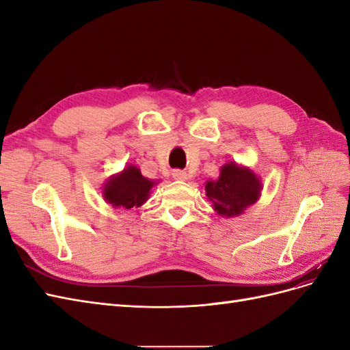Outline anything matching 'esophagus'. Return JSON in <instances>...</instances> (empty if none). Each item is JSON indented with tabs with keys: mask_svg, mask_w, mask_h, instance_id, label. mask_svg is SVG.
<instances>
[{
	"mask_svg": "<svg viewBox=\"0 0 350 350\" xmlns=\"http://www.w3.org/2000/svg\"><path fill=\"white\" fill-rule=\"evenodd\" d=\"M172 176L175 179H179V181H184V179H187V172L181 171V169H175V171L172 172Z\"/></svg>",
	"mask_w": 350,
	"mask_h": 350,
	"instance_id": "34e87169",
	"label": "esophagus"
}]
</instances>
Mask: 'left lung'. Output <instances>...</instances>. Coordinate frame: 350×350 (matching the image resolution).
Segmentation results:
<instances>
[{"instance_id": "obj_1", "label": "left lung", "mask_w": 350, "mask_h": 350, "mask_svg": "<svg viewBox=\"0 0 350 350\" xmlns=\"http://www.w3.org/2000/svg\"><path fill=\"white\" fill-rule=\"evenodd\" d=\"M260 179L250 169L229 162L221 166L219 179L207 181L206 196L220 216H238L260 196Z\"/></svg>"}]
</instances>
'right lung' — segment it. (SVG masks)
<instances>
[{
  "mask_svg": "<svg viewBox=\"0 0 350 350\" xmlns=\"http://www.w3.org/2000/svg\"><path fill=\"white\" fill-rule=\"evenodd\" d=\"M153 181L144 178L135 166H129L118 175L109 179L103 189V197L113 207H139L149 198Z\"/></svg>",
  "mask_w": 350,
  "mask_h": 350,
  "instance_id": "1",
  "label": "right lung"
}]
</instances>
